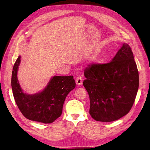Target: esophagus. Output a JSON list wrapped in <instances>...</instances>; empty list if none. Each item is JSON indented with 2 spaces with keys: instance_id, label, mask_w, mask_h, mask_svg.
<instances>
[{
  "instance_id": "obj_1",
  "label": "esophagus",
  "mask_w": 150,
  "mask_h": 150,
  "mask_svg": "<svg viewBox=\"0 0 150 150\" xmlns=\"http://www.w3.org/2000/svg\"><path fill=\"white\" fill-rule=\"evenodd\" d=\"M76 83L77 85L80 86L83 83V78L81 76H78L76 79Z\"/></svg>"
}]
</instances>
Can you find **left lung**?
<instances>
[{
	"label": "left lung",
	"instance_id": "1",
	"mask_svg": "<svg viewBox=\"0 0 150 150\" xmlns=\"http://www.w3.org/2000/svg\"><path fill=\"white\" fill-rule=\"evenodd\" d=\"M83 84L90 99L89 114L103 122L117 120L131 110L139 88V72L130 46L123 44L112 60L84 70Z\"/></svg>",
	"mask_w": 150,
	"mask_h": 150
}]
</instances>
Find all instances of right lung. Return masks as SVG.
I'll list each match as a JSON object with an SVG mask.
<instances>
[{
    "label": "right lung",
    "mask_w": 150,
    "mask_h": 150,
    "mask_svg": "<svg viewBox=\"0 0 150 150\" xmlns=\"http://www.w3.org/2000/svg\"><path fill=\"white\" fill-rule=\"evenodd\" d=\"M21 62L19 56L12 71L11 88L16 103L21 113L30 120L51 123L61 116L67 94L76 86L74 76H54L46 88L35 95L23 92L17 73Z\"/></svg>",
    "instance_id": "add662e5"
}]
</instances>
